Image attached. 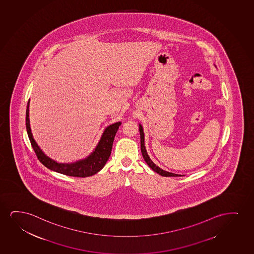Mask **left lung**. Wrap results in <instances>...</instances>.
Wrapping results in <instances>:
<instances>
[{"label": "left lung", "mask_w": 254, "mask_h": 254, "mask_svg": "<svg viewBox=\"0 0 254 254\" xmlns=\"http://www.w3.org/2000/svg\"><path fill=\"white\" fill-rule=\"evenodd\" d=\"M138 126H139V133H140V148H141L142 156L145 159V161L146 162V164L149 165V167L152 169L153 172H157L163 177H181V176H183V175L175 174L172 172H166V171H164L163 169L159 168L158 165H155L154 163L152 161V159L149 157L148 153H147L146 149H145V134H144L143 127H142L141 124H138Z\"/></svg>", "instance_id": "1"}]
</instances>
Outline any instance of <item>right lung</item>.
Returning a JSON list of instances; mask_svg holds the SVG:
<instances>
[{
    "instance_id": "1",
    "label": "right lung",
    "mask_w": 254,
    "mask_h": 254,
    "mask_svg": "<svg viewBox=\"0 0 254 254\" xmlns=\"http://www.w3.org/2000/svg\"><path fill=\"white\" fill-rule=\"evenodd\" d=\"M29 103L30 100L27 102L26 112L27 134L37 157L46 168L69 177L87 178L96 174L104 167L106 163L109 160V156L111 154L115 136L118 131L119 127L122 125V122H116L106 127L96 148L88 157L73 163H59L46 156L38 145L35 139L33 138V133L30 127Z\"/></svg>"
}]
</instances>
